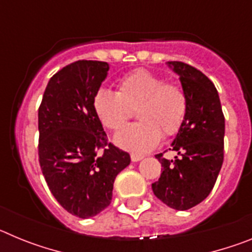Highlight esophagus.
<instances>
[{
  "instance_id": "34e87169",
  "label": "esophagus",
  "mask_w": 252,
  "mask_h": 252,
  "mask_svg": "<svg viewBox=\"0 0 252 252\" xmlns=\"http://www.w3.org/2000/svg\"><path fill=\"white\" fill-rule=\"evenodd\" d=\"M144 159V157L142 155H137V154H131V160H132L133 162H137L140 161V160Z\"/></svg>"
}]
</instances>
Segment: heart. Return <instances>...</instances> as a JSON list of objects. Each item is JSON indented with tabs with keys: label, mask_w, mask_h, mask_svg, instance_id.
Wrapping results in <instances>:
<instances>
[{
	"label": "heart",
	"mask_w": 252,
	"mask_h": 252,
	"mask_svg": "<svg viewBox=\"0 0 252 252\" xmlns=\"http://www.w3.org/2000/svg\"><path fill=\"white\" fill-rule=\"evenodd\" d=\"M188 101L184 91L175 83H165L146 69H136L120 79L117 92L99 90L93 98V110L108 130H119L136 110L140 122L128 125L113 140L120 148L132 153L150 151L161 140L180 130Z\"/></svg>",
	"instance_id": "heart-1"
}]
</instances>
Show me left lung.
Wrapping results in <instances>:
<instances>
[{
  "mask_svg": "<svg viewBox=\"0 0 252 252\" xmlns=\"http://www.w3.org/2000/svg\"><path fill=\"white\" fill-rule=\"evenodd\" d=\"M179 77L188 101L183 125L162 158V173L153 184L154 194L170 208L186 211L204 201L213 189L223 162L224 117L215 84L198 69L182 62H166Z\"/></svg>",
  "mask_w": 252,
  "mask_h": 252,
  "instance_id": "1",
  "label": "left lung"
}]
</instances>
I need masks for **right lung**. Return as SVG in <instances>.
Here are the masks:
<instances>
[{
  "label": "right lung",
  "mask_w": 252,
  "mask_h": 252,
  "mask_svg": "<svg viewBox=\"0 0 252 252\" xmlns=\"http://www.w3.org/2000/svg\"><path fill=\"white\" fill-rule=\"evenodd\" d=\"M110 64L78 60L50 78L39 108V161L50 192L69 213L94 217L112 201L130 155L112 144L93 110ZM102 151L99 152V149Z\"/></svg>",
  "instance_id": "1"
}]
</instances>
